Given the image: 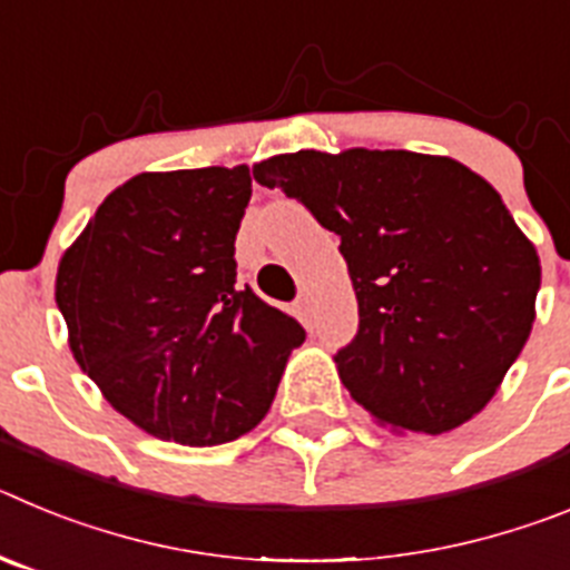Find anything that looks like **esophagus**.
Here are the masks:
<instances>
[{"label":"esophagus","mask_w":570,"mask_h":570,"mask_svg":"<svg viewBox=\"0 0 570 570\" xmlns=\"http://www.w3.org/2000/svg\"><path fill=\"white\" fill-rule=\"evenodd\" d=\"M296 308H299V314L305 316V322L311 320V299H308V294H302L299 299H296Z\"/></svg>","instance_id":"1"}]
</instances>
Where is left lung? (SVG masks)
Returning <instances> with one entry per match:
<instances>
[{"mask_svg": "<svg viewBox=\"0 0 570 570\" xmlns=\"http://www.w3.org/2000/svg\"><path fill=\"white\" fill-rule=\"evenodd\" d=\"M340 236L360 328L342 385L376 422L445 434L488 405L533 325L540 256L491 185L445 156L299 150L254 168Z\"/></svg>", "mask_w": 570, "mask_h": 570, "instance_id": "left-lung-1", "label": "left lung"}]
</instances>
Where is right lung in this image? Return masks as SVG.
Returning a JSON list of instances; mask_svg holds the SVG:
<instances>
[{"label":"right lung","mask_w":570,"mask_h":570,"mask_svg":"<svg viewBox=\"0 0 570 570\" xmlns=\"http://www.w3.org/2000/svg\"><path fill=\"white\" fill-rule=\"evenodd\" d=\"M250 174H139L62 256L57 305L70 351L134 425L179 445H223L268 414L305 328L236 282Z\"/></svg>","instance_id":"obj_1"}]
</instances>
